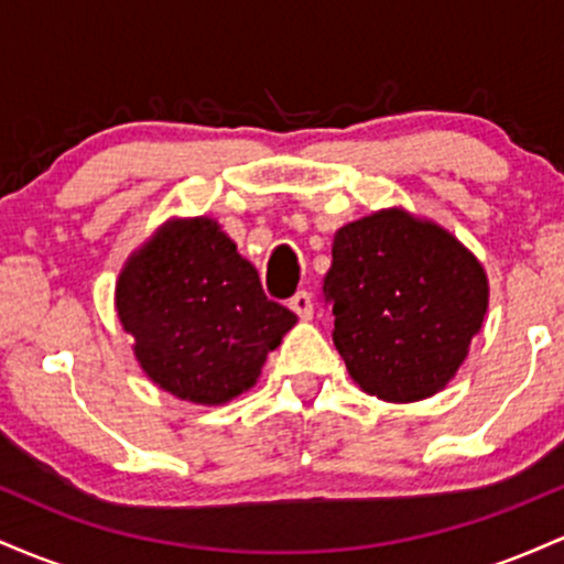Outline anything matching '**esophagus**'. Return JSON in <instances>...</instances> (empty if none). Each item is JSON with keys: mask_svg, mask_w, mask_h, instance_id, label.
Returning <instances> with one entry per match:
<instances>
[{"mask_svg": "<svg viewBox=\"0 0 564 564\" xmlns=\"http://www.w3.org/2000/svg\"><path fill=\"white\" fill-rule=\"evenodd\" d=\"M289 307L294 310L302 321L313 318V296H310V291H296L289 300Z\"/></svg>", "mask_w": 564, "mask_h": 564, "instance_id": "1", "label": "esophagus"}]
</instances>
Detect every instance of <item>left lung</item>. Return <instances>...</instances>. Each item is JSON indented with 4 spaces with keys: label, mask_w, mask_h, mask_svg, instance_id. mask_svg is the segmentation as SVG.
Masks as SVG:
<instances>
[{
    "label": "left lung",
    "mask_w": 564,
    "mask_h": 564,
    "mask_svg": "<svg viewBox=\"0 0 564 564\" xmlns=\"http://www.w3.org/2000/svg\"><path fill=\"white\" fill-rule=\"evenodd\" d=\"M323 300L355 384L413 403L456 377L488 313V278L448 230L381 209L336 230Z\"/></svg>",
    "instance_id": "8db88e82"
}]
</instances>
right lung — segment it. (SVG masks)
<instances>
[{
  "mask_svg": "<svg viewBox=\"0 0 564 564\" xmlns=\"http://www.w3.org/2000/svg\"><path fill=\"white\" fill-rule=\"evenodd\" d=\"M116 310L153 384L200 405L254 387L296 323L209 217L172 219L142 243L116 283Z\"/></svg>",
  "mask_w": 564,
  "mask_h": 564,
  "instance_id": "1",
  "label": "right lung"
}]
</instances>
